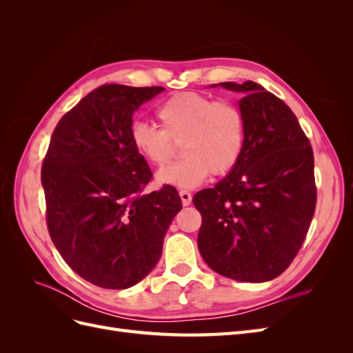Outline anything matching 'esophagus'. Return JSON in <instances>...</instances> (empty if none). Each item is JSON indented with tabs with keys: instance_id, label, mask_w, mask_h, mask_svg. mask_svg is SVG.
I'll return each instance as SVG.
<instances>
[{
	"instance_id": "34e87169",
	"label": "esophagus",
	"mask_w": 353,
	"mask_h": 353,
	"mask_svg": "<svg viewBox=\"0 0 353 353\" xmlns=\"http://www.w3.org/2000/svg\"><path fill=\"white\" fill-rule=\"evenodd\" d=\"M179 197H181V200H183V205L184 206H188L190 203H191V199H193V196H191V193L188 190H181L179 191Z\"/></svg>"
}]
</instances>
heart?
Listing matches in <instances>:
<instances>
[{"label":"heart","instance_id":"1","mask_svg":"<svg viewBox=\"0 0 353 353\" xmlns=\"http://www.w3.org/2000/svg\"><path fill=\"white\" fill-rule=\"evenodd\" d=\"M154 128L137 122L131 128L135 152L145 162L163 166L181 144L184 159L159 170L160 184L196 187L212 175H223L239 163L245 143V119L237 104L197 92H181L156 110Z\"/></svg>","mask_w":353,"mask_h":353}]
</instances>
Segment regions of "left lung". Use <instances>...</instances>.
<instances>
[{
	"mask_svg": "<svg viewBox=\"0 0 353 353\" xmlns=\"http://www.w3.org/2000/svg\"><path fill=\"white\" fill-rule=\"evenodd\" d=\"M218 85L244 94L239 105L245 143L231 172L193 197L201 215L199 250L227 279L270 281L290 266L311 227L314 152L297 117L276 95L253 81Z\"/></svg>",
	"mask_w": 353,
	"mask_h": 353,
	"instance_id": "left-lung-1",
	"label": "left lung"
}]
</instances>
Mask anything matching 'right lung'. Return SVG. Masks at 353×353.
<instances>
[{"instance_id": "add662e5", "label": "right lung", "mask_w": 353, "mask_h": 353, "mask_svg": "<svg viewBox=\"0 0 353 353\" xmlns=\"http://www.w3.org/2000/svg\"><path fill=\"white\" fill-rule=\"evenodd\" d=\"M163 90H92L59 121L42 162L50 237L74 272L103 288L150 274L183 208L172 185L144 193L153 174L131 141L134 112Z\"/></svg>"}]
</instances>
